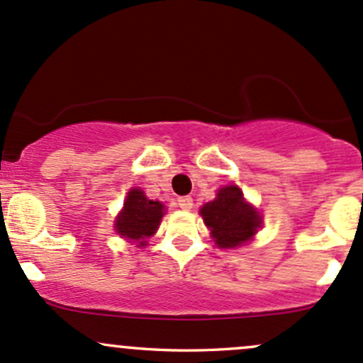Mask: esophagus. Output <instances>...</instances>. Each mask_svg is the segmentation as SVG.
I'll list each match as a JSON object with an SVG mask.
<instances>
[{
	"instance_id": "34e87169",
	"label": "esophagus",
	"mask_w": 363,
	"mask_h": 363,
	"mask_svg": "<svg viewBox=\"0 0 363 363\" xmlns=\"http://www.w3.org/2000/svg\"><path fill=\"white\" fill-rule=\"evenodd\" d=\"M177 205H179V208H182V210H191V208H193V198H191V196H181L177 200Z\"/></svg>"
}]
</instances>
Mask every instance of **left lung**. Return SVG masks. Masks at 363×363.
<instances>
[{
  "label": "left lung",
  "mask_w": 363,
  "mask_h": 363,
  "mask_svg": "<svg viewBox=\"0 0 363 363\" xmlns=\"http://www.w3.org/2000/svg\"><path fill=\"white\" fill-rule=\"evenodd\" d=\"M200 212L218 248H236L252 240L260 227L258 212L245 201L238 186L222 188L217 198L203 205Z\"/></svg>",
  "instance_id": "left-lung-1"
}]
</instances>
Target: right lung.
Returning <instances> with one entry per match:
<instances>
[{
	"mask_svg": "<svg viewBox=\"0 0 363 363\" xmlns=\"http://www.w3.org/2000/svg\"><path fill=\"white\" fill-rule=\"evenodd\" d=\"M163 208L165 206L160 201L148 200L141 189H130L123 203V210L115 220L117 233L123 238L139 241V245H146L143 240L153 236L158 229Z\"/></svg>",
	"mask_w": 363,
	"mask_h": 363,
	"instance_id": "right-lung-1",
	"label": "right lung"
}]
</instances>
